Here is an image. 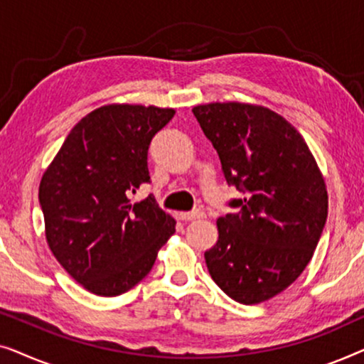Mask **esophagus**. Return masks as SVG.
I'll return each mask as SVG.
<instances>
[{"instance_id":"obj_1","label":"esophagus","mask_w":364,"mask_h":364,"mask_svg":"<svg viewBox=\"0 0 364 364\" xmlns=\"http://www.w3.org/2000/svg\"><path fill=\"white\" fill-rule=\"evenodd\" d=\"M203 213L202 210H192V212H181L178 213V218H181L182 222H192V220H198V218H203Z\"/></svg>"}]
</instances>
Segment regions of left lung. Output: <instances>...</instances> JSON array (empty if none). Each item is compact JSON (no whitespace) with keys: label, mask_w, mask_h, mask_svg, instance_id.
I'll list each match as a JSON object with an SVG mask.
<instances>
[{"label":"left lung","mask_w":364,"mask_h":364,"mask_svg":"<svg viewBox=\"0 0 364 364\" xmlns=\"http://www.w3.org/2000/svg\"><path fill=\"white\" fill-rule=\"evenodd\" d=\"M220 157L233 198L205 252L213 282L257 305L287 290L310 263L328 215L323 173L301 134L272 109L210 102L192 109Z\"/></svg>","instance_id":"left-lung-1"}]
</instances>
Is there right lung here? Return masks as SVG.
Instances as JSON below:
<instances>
[{"instance_id": "1", "label": "right lung", "mask_w": 364, "mask_h": 364, "mask_svg": "<svg viewBox=\"0 0 364 364\" xmlns=\"http://www.w3.org/2000/svg\"><path fill=\"white\" fill-rule=\"evenodd\" d=\"M173 109L107 104L68 134L39 183L48 245L87 291L117 296L151 272L176 220L156 198L131 203L151 182L147 151Z\"/></svg>"}]
</instances>
